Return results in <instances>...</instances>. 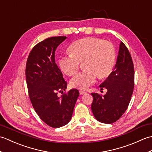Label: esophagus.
<instances>
[{
  "label": "esophagus",
  "mask_w": 152,
  "mask_h": 152,
  "mask_svg": "<svg viewBox=\"0 0 152 152\" xmlns=\"http://www.w3.org/2000/svg\"><path fill=\"white\" fill-rule=\"evenodd\" d=\"M86 92L84 91H82V90H80V95H84V94H86Z\"/></svg>",
  "instance_id": "esophagus-1"
}]
</instances>
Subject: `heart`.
<instances>
[{
  "label": "heart",
  "mask_w": 152,
  "mask_h": 152,
  "mask_svg": "<svg viewBox=\"0 0 152 152\" xmlns=\"http://www.w3.org/2000/svg\"><path fill=\"white\" fill-rule=\"evenodd\" d=\"M70 53L59 58V66L69 76H73L78 70L80 62H83L82 72L70 80L74 88L88 89L95 83L100 76H108L115 63V50L111 42L93 37L82 38L74 42L69 47Z\"/></svg>",
  "instance_id": "heart-1"
}]
</instances>
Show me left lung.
Here are the masks:
<instances>
[{"label": "left lung", "mask_w": 152, "mask_h": 152, "mask_svg": "<svg viewBox=\"0 0 152 152\" xmlns=\"http://www.w3.org/2000/svg\"><path fill=\"white\" fill-rule=\"evenodd\" d=\"M134 70L127 48L121 42L114 71L99 86L107 93H93L91 110L96 120L110 124L121 117L129 104L134 88Z\"/></svg>", "instance_id": "1"}]
</instances>
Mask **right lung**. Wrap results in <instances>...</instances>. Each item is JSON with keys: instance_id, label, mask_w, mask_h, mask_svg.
I'll use <instances>...</instances> for the list:
<instances>
[{"instance_id": "obj_1", "label": "right lung", "mask_w": 152, "mask_h": 152, "mask_svg": "<svg viewBox=\"0 0 152 152\" xmlns=\"http://www.w3.org/2000/svg\"><path fill=\"white\" fill-rule=\"evenodd\" d=\"M66 37L46 38L35 46L28 57L25 76L30 100L34 110L44 123L51 127H63L72 118L78 89L66 94L67 83L55 61V52Z\"/></svg>"}]
</instances>
